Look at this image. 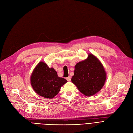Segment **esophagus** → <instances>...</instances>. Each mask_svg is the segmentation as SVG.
Listing matches in <instances>:
<instances>
[{
	"instance_id": "1",
	"label": "esophagus",
	"mask_w": 133,
	"mask_h": 133,
	"mask_svg": "<svg viewBox=\"0 0 133 133\" xmlns=\"http://www.w3.org/2000/svg\"><path fill=\"white\" fill-rule=\"evenodd\" d=\"M66 80L68 81H70L71 80V76H68V77L66 78Z\"/></svg>"
}]
</instances>
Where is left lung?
<instances>
[{"mask_svg":"<svg viewBox=\"0 0 133 133\" xmlns=\"http://www.w3.org/2000/svg\"><path fill=\"white\" fill-rule=\"evenodd\" d=\"M106 80L104 68L95 56L89 54L87 59L75 66L72 82L86 96H92L103 87Z\"/></svg>","mask_w":133,"mask_h":133,"instance_id":"8db88e82","label":"left lung"}]
</instances>
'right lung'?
I'll return each mask as SVG.
<instances>
[{"label": "right lung", "mask_w": 133, "mask_h": 133, "mask_svg": "<svg viewBox=\"0 0 133 133\" xmlns=\"http://www.w3.org/2000/svg\"><path fill=\"white\" fill-rule=\"evenodd\" d=\"M67 82L65 79L59 77L53 68H49L43 61L37 65L31 76V83L34 91L48 99L57 95L61 86Z\"/></svg>", "instance_id": "obj_1"}]
</instances>
